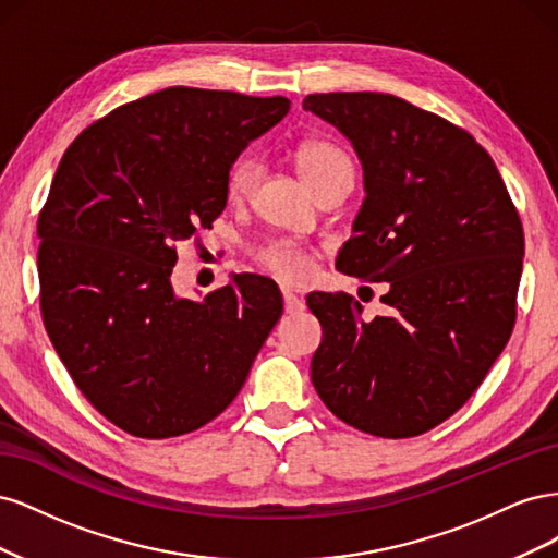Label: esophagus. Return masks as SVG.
<instances>
[{
    "mask_svg": "<svg viewBox=\"0 0 558 558\" xmlns=\"http://www.w3.org/2000/svg\"><path fill=\"white\" fill-rule=\"evenodd\" d=\"M283 310L286 314H298L305 310V300L295 295L291 289H283Z\"/></svg>",
    "mask_w": 558,
    "mask_h": 558,
    "instance_id": "1",
    "label": "esophagus"
}]
</instances>
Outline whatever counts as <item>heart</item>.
<instances>
[{
	"mask_svg": "<svg viewBox=\"0 0 558 558\" xmlns=\"http://www.w3.org/2000/svg\"><path fill=\"white\" fill-rule=\"evenodd\" d=\"M295 165L310 183V189L318 193L330 181H337L342 177H353V160L344 148H340L332 142L312 140L300 144L295 150ZM260 165L256 158L242 156L232 162L228 172V197L232 202H242L253 191V185L258 183ZM258 263L267 269V272L277 275L283 281H302L310 275V260L305 253L295 248L293 244L286 242H272L258 251Z\"/></svg>",
	"mask_w": 558,
	"mask_h": 558,
	"instance_id": "b5f03b06",
	"label": "heart"
}]
</instances>
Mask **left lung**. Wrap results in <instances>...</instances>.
<instances>
[{
  "mask_svg": "<svg viewBox=\"0 0 558 558\" xmlns=\"http://www.w3.org/2000/svg\"><path fill=\"white\" fill-rule=\"evenodd\" d=\"M363 167L365 199L335 267L386 281L384 316L347 293H312V381L344 424L412 437L477 391L508 344L523 230L492 156L461 128L384 93L307 95Z\"/></svg>",
  "mask_w": 558,
  "mask_h": 558,
  "instance_id": "left-lung-1",
  "label": "left lung"
}]
</instances>
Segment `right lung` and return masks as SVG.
I'll list each match as a JSON object with an SVG mask.
<instances>
[{"instance_id": "obj_1", "label": "right lung", "mask_w": 558, "mask_h": 558, "mask_svg": "<svg viewBox=\"0 0 558 558\" xmlns=\"http://www.w3.org/2000/svg\"><path fill=\"white\" fill-rule=\"evenodd\" d=\"M286 97L165 88L64 150L39 214L41 314L78 391L130 435L197 430L242 391L283 312L277 283L234 275L205 300L172 286L177 244L211 228L242 150Z\"/></svg>"}]
</instances>
